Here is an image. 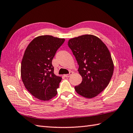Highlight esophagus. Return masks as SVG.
<instances>
[{
    "label": "esophagus",
    "instance_id": "1",
    "mask_svg": "<svg viewBox=\"0 0 133 133\" xmlns=\"http://www.w3.org/2000/svg\"><path fill=\"white\" fill-rule=\"evenodd\" d=\"M72 74H73V72H72V71H70V72H69V74H66V75H64V77H66V78H68V77H70V76L71 75H72Z\"/></svg>",
    "mask_w": 133,
    "mask_h": 133
}]
</instances>
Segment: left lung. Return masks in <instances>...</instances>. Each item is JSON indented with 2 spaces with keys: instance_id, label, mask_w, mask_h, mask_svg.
<instances>
[{
  "instance_id": "left-lung-1",
  "label": "left lung",
  "mask_w": 133,
  "mask_h": 133,
  "mask_svg": "<svg viewBox=\"0 0 133 133\" xmlns=\"http://www.w3.org/2000/svg\"><path fill=\"white\" fill-rule=\"evenodd\" d=\"M68 46L79 65L82 81L75 86L78 94L87 98L97 96L108 86L114 64L109 49L99 38L83 35L70 39Z\"/></svg>"
}]
</instances>
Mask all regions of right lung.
I'll return each instance as SVG.
<instances>
[{
    "label": "right lung",
    "instance_id": "add662e5",
    "mask_svg": "<svg viewBox=\"0 0 133 133\" xmlns=\"http://www.w3.org/2000/svg\"><path fill=\"white\" fill-rule=\"evenodd\" d=\"M64 39L51 35L34 38L28 45L21 63V77L34 97L49 101L57 94L62 78L54 73L52 60Z\"/></svg>",
    "mask_w": 133,
    "mask_h": 133
}]
</instances>
